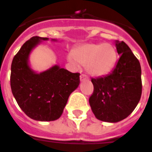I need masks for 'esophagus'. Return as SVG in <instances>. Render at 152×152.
<instances>
[{
	"instance_id": "obj_1",
	"label": "esophagus",
	"mask_w": 152,
	"mask_h": 152,
	"mask_svg": "<svg viewBox=\"0 0 152 152\" xmlns=\"http://www.w3.org/2000/svg\"><path fill=\"white\" fill-rule=\"evenodd\" d=\"M86 80H88V76L85 74H81L80 75V81H84Z\"/></svg>"
}]
</instances>
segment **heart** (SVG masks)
I'll return each instance as SVG.
<instances>
[{
	"mask_svg": "<svg viewBox=\"0 0 152 152\" xmlns=\"http://www.w3.org/2000/svg\"><path fill=\"white\" fill-rule=\"evenodd\" d=\"M116 56V51L111 44H85L72 49L69 61L74 64L86 65L91 76H103L112 71Z\"/></svg>",
	"mask_w": 152,
	"mask_h": 152,
	"instance_id": "obj_1",
	"label": "heart"
}]
</instances>
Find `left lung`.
Listing matches in <instances>:
<instances>
[{"mask_svg": "<svg viewBox=\"0 0 152 152\" xmlns=\"http://www.w3.org/2000/svg\"><path fill=\"white\" fill-rule=\"evenodd\" d=\"M120 58L112 72L91 78L94 91L89 104L95 116L104 122L116 123L134 111L142 94L140 61L124 41H115Z\"/></svg>", "mask_w": 152, "mask_h": 152, "instance_id": "1", "label": "left lung"}]
</instances>
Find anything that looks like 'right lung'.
<instances>
[{"mask_svg":"<svg viewBox=\"0 0 152 152\" xmlns=\"http://www.w3.org/2000/svg\"><path fill=\"white\" fill-rule=\"evenodd\" d=\"M48 40L37 36L30 38L15 55L11 65L12 95L22 111L38 121H53L61 117L68 97L80 84V73H72L58 65L40 73L30 68L31 51L41 40Z\"/></svg>","mask_w":152,"mask_h":152,"instance_id":"1","label":"right lung"}]
</instances>
